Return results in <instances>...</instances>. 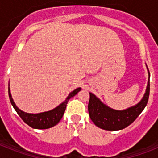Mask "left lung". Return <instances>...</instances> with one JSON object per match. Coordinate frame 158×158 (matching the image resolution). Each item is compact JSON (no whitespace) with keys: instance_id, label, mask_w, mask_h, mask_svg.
I'll list each match as a JSON object with an SVG mask.
<instances>
[{"instance_id":"1","label":"left lung","mask_w":158,"mask_h":158,"mask_svg":"<svg viewBox=\"0 0 158 158\" xmlns=\"http://www.w3.org/2000/svg\"><path fill=\"white\" fill-rule=\"evenodd\" d=\"M148 71L149 77L144 96L143 97L142 100L139 103L125 110H114L102 103L101 100L98 98L94 94L89 93L90 98L88 108L92 121L98 127L101 128L102 130L111 131L123 130L129 126L130 124H132L143 110L148 101L150 92V73L148 69Z\"/></svg>"}]
</instances>
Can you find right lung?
Returning a JSON list of instances; mask_svg holds the SVG:
<instances>
[{"instance_id": "obj_1", "label": "right lung", "mask_w": 158, "mask_h": 158, "mask_svg": "<svg viewBox=\"0 0 158 158\" xmlns=\"http://www.w3.org/2000/svg\"><path fill=\"white\" fill-rule=\"evenodd\" d=\"M81 90V88L74 89V91L71 92L69 94V96L67 97L66 99L64 100L62 103L60 104L58 106L52 109V110L45 111V112L38 113V114H30V113H26L23 110H19L15 103L14 102V100L11 97L10 90V87L8 88L9 92V98L10 100L11 105L13 106L16 112L18 113V115L20 116V118L30 127L33 129H38V130H44V129H49L56 125H57L60 122V120H61L62 116L64 115V110L66 108V105L68 102L71 98L75 96L79 91Z\"/></svg>"}]
</instances>
